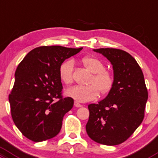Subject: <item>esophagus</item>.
Returning <instances> with one entry per match:
<instances>
[{
  "mask_svg": "<svg viewBox=\"0 0 158 158\" xmlns=\"http://www.w3.org/2000/svg\"><path fill=\"white\" fill-rule=\"evenodd\" d=\"M74 106H75L76 107H82V105H81L80 103H79L78 102H76V101L74 102Z\"/></svg>",
  "mask_w": 158,
  "mask_h": 158,
  "instance_id": "1",
  "label": "esophagus"
}]
</instances>
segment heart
<instances>
[{
  "label": "heart",
  "instance_id": "b5f03b06",
  "mask_svg": "<svg viewBox=\"0 0 158 158\" xmlns=\"http://www.w3.org/2000/svg\"><path fill=\"white\" fill-rule=\"evenodd\" d=\"M82 63L87 70L92 73L88 85H76L67 91V95L79 103H86L95 100L99 92L106 94L114 85L113 75L109 70H105L104 64L98 58L92 56L82 58ZM74 62L69 60L64 62L60 67L59 75L61 81L69 85L73 82Z\"/></svg>",
  "mask_w": 158,
  "mask_h": 158
}]
</instances>
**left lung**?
Masks as SVG:
<instances>
[{
  "mask_svg": "<svg viewBox=\"0 0 158 158\" xmlns=\"http://www.w3.org/2000/svg\"><path fill=\"white\" fill-rule=\"evenodd\" d=\"M112 65L114 85L98 103L88 105V136L96 143L116 145L127 139L143 122L148 91L139 65L127 52L98 48Z\"/></svg>",
  "mask_w": 158,
  "mask_h": 158,
  "instance_id": "obj_1",
  "label": "left lung"
}]
</instances>
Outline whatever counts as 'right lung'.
<instances>
[{
	"label": "right lung",
	"mask_w": 158,
	"mask_h": 158,
	"mask_svg": "<svg viewBox=\"0 0 158 158\" xmlns=\"http://www.w3.org/2000/svg\"><path fill=\"white\" fill-rule=\"evenodd\" d=\"M82 49L40 46L27 53L17 67L9 95L11 115L15 126L31 141H45L60 132L64 116L73 106V99L61 95L60 67Z\"/></svg>",
	"instance_id": "obj_1"
}]
</instances>
